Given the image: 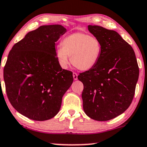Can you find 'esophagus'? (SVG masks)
Returning <instances> with one entry per match:
<instances>
[{
  "label": "esophagus",
  "mask_w": 147,
  "mask_h": 147,
  "mask_svg": "<svg viewBox=\"0 0 147 147\" xmlns=\"http://www.w3.org/2000/svg\"><path fill=\"white\" fill-rule=\"evenodd\" d=\"M72 76H73V78L75 80H77L78 79V74L76 73V72H73L72 74Z\"/></svg>",
  "instance_id": "34e87169"
}]
</instances>
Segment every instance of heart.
Here are the masks:
<instances>
[{
    "mask_svg": "<svg viewBox=\"0 0 147 147\" xmlns=\"http://www.w3.org/2000/svg\"><path fill=\"white\" fill-rule=\"evenodd\" d=\"M102 45L97 37L82 32H76L64 37L62 46L55 51L59 64L67 68L70 57L74 67L83 71L92 69L100 60Z\"/></svg>",
    "mask_w": 147,
    "mask_h": 147,
    "instance_id": "1",
    "label": "heart"
}]
</instances>
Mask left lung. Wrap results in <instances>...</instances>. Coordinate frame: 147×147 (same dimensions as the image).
Masks as SVG:
<instances>
[{"instance_id": "left-lung-1", "label": "left lung", "mask_w": 147, "mask_h": 147, "mask_svg": "<svg viewBox=\"0 0 147 147\" xmlns=\"http://www.w3.org/2000/svg\"><path fill=\"white\" fill-rule=\"evenodd\" d=\"M88 30L101 41L102 51L96 66L78 76L83 84V107L91 119L105 121L131 105L139 68L132 47L117 32L99 26L89 25Z\"/></svg>"}]
</instances>
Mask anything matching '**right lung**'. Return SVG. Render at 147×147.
<instances>
[{
    "instance_id": "1",
    "label": "right lung",
    "mask_w": 147,
    "mask_h": 147,
    "mask_svg": "<svg viewBox=\"0 0 147 147\" xmlns=\"http://www.w3.org/2000/svg\"><path fill=\"white\" fill-rule=\"evenodd\" d=\"M66 32L61 25L41 26L13 45L3 70L7 97L13 107L34 121L53 118L73 82L72 72L62 69L55 42Z\"/></svg>"
}]
</instances>
